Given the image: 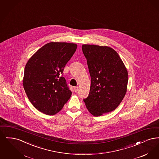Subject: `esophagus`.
<instances>
[{"instance_id": "esophagus-1", "label": "esophagus", "mask_w": 159, "mask_h": 159, "mask_svg": "<svg viewBox=\"0 0 159 159\" xmlns=\"http://www.w3.org/2000/svg\"><path fill=\"white\" fill-rule=\"evenodd\" d=\"M74 91L75 92H77V91H78V87H75L74 88Z\"/></svg>"}]
</instances>
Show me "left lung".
<instances>
[{"instance_id":"8db88e82","label":"left lung","mask_w":159,"mask_h":159,"mask_svg":"<svg viewBox=\"0 0 159 159\" xmlns=\"http://www.w3.org/2000/svg\"><path fill=\"white\" fill-rule=\"evenodd\" d=\"M91 84L88 97L83 101L88 111L98 117L114 110L125 96L128 73L120 56L107 46L84 44Z\"/></svg>"}]
</instances>
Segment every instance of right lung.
<instances>
[{
	"label": "right lung",
	"mask_w": 159,
	"mask_h": 159,
	"mask_svg": "<svg viewBox=\"0 0 159 159\" xmlns=\"http://www.w3.org/2000/svg\"><path fill=\"white\" fill-rule=\"evenodd\" d=\"M77 47L75 43L52 42L40 48L27 61L23 86L31 103L39 111L54 115L70 98L71 92L61 74Z\"/></svg>",
	"instance_id": "add662e5"
}]
</instances>
